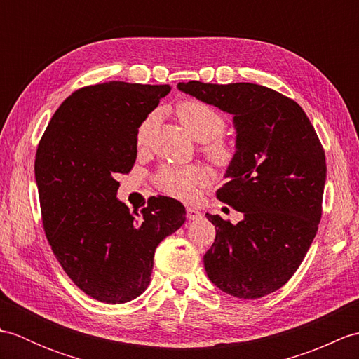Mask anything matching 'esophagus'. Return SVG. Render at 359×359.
I'll return each instance as SVG.
<instances>
[{
  "label": "esophagus",
  "mask_w": 359,
  "mask_h": 359,
  "mask_svg": "<svg viewBox=\"0 0 359 359\" xmlns=\"http://www.w3.org/2000/svg\"><path fill=\"white\" fill-rule=\"evenodd\" d=\"M201 211L199 210H194V208H191V207H188L187 208V219L188 220H197V219H201Z\"/></svg>",
  "instance_id": "34e87169"
}]
</instances>
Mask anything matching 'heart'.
<instances>
[{
  "mask_svg": "<svg viewBox=\"0 0 359 359\" xmlns=\"http://www.w3.org/2000/svg\"><path fill=\"white\" fill-rule=\"evenodd\" d=\"M175 114L180 123L197 142H207L208 156L217 165H230L236 156L231 143L220 139L226 126L225 117L211 104L201 100H184L175 106ZM156 123V114H149L137 129V144L144 147ZM208 177V172L202 166H165L158 171L156 185L160 191L175 197V199L189 201L196 196V187L202 185Z\"/></svg>",
  "mask_w": 359,
  "mask_h": 359,
  "instance_id": "heart-1",
  "label": "heart"
}]
</instances>
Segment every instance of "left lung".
Returning <instances> with one entry per match:
<instances>
[{"label": "left lung", "mask_w": 359, "mask_h": 359, "mask_svg": "<svg viewBox=\"0 0 359 359\" xmlns=\"http://www.w3.org/2000/svg\"><path fill=\"white\" fill-rule=\"evenodd\" d=\"M182 93L233 116L236 156L217 199L241 211L233 225L205 215L216 239L205 271L222 292L257 299L293 276L323 212L325 156L309 117L292 98L253 83H179Z\"/></svg>", "instance_id": "obj_1"}]
</instances>
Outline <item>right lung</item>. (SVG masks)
Wrapping results in <instances>:
<instances>
[{
  "instance_id": "add662e5",
  "label": "right lung",
  "mask_w": 359,
  "mask_h": 359,
  "mask_svg": "<svg viewBox=\"0 0 359 359\" xmlns=\"http://www.w3.org/2000/svg\"><path fill=\"white\" fill-rule=\"evenodd\" d=\"M170 90L126 81L81 88L53 114L38 144L46 236L74 284L100 302L140 296L157 245L185 222V207L171 197H152L142 215L117 199V175L137 157V129Z\"/></svg>"
}]
</instances>
